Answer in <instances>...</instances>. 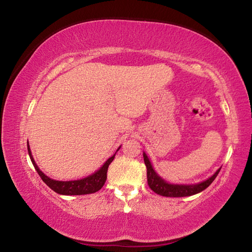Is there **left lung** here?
Listing matches in <instances>:
<instances>
[{"label": "left lung", "instance_id": "obj_1", "mask_svg": "<svg viewBox=\"0 0 252 252\" xmlns=\"http://www.w3.org/2000/svg\"><path fill=\"white\" fill-rule=\"evenodd\" d=\"M144 164L147 167V178H148V185L151 188L152 191L156 193L163 195V197H170V198H179V197H189V195L197 194L201 192L204 189L211 185L213 180L218 176L220 172V169L217 171L212 177L207 179L206 181H202L197 185H171L164 181L161 177L158 176L155 170H153L150 160L148 159L146 153H143Z\"/></svg>", "mask_w": 252, "mask_h": 252}]
</instances>
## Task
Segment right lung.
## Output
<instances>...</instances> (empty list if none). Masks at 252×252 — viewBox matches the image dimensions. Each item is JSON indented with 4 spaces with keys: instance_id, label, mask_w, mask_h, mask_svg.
I'll return each mask as SVG.
<instances>
[{
    "instance_id": "1",
    "label": "right lung",
    "mask_w": 252,
    "mask_h": 252,
    "mask_svg": "<svg viewBox=\"0 0 252 252\" xmlns=\"http://www.w3.org/2000/svg\"><path fill=\"white\" fill-rule=\"evenodd\" d=\"M28 151H29L30 158H31V161L34 165V168H35L37 173H39V176L41 177V179L43 180L45 185L50 187L51 189L55 191L57 193L64 194V195L90 194L99 191L105 183L106 172H108L109 164L113 161L114 157H116V153H114L112 157L106 160L105 163L102 165L96 172H94L87 178L81 179V180H74V181H57V180H53V179H50L48 176H45V174L39 169V167H37L35 161H34L32 157L31 150H30L29 142H28Z\"/></svg>"
}]
</instances>
